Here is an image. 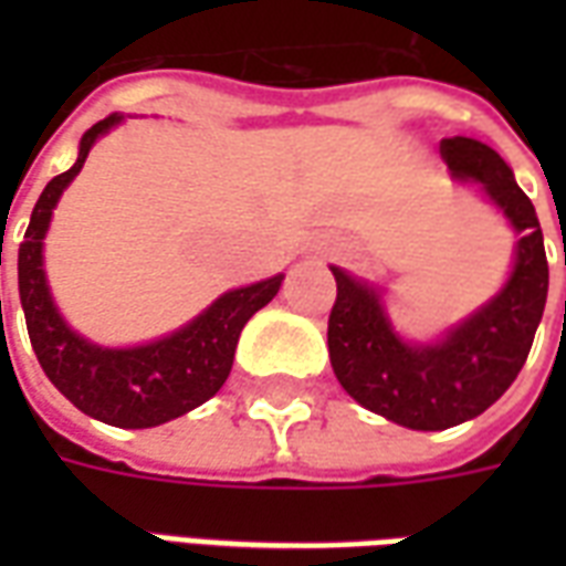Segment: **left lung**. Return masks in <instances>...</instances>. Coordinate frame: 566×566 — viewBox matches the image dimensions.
<instances>
[{
    "mask_svg": "<svg viewBox=\"0 0 566 566\" xmlns=\"http://www.w3.org/2000/svg\"><path fill=\"white\" fill-rule=\"evenodd\" d=\"M439 154L454 178L479 181L522 235L515 266L491 303L451 327L446 339L412 345L394 333L376 287L333 266L336 303L327 348L336 379L357 403L412 430H446L482 416L522 373L548 294V260L534 202L485 142L451 136ZM566 263V258H564Z\"/></svg>",
    "mask_w": 566,
    "mask_h": 566,
    "instance_id": "obj_1",
    "label": "left lung"
}]
</instances>
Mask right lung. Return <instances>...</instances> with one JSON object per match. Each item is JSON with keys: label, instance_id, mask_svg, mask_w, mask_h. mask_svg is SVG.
I'll return each mask as SVG.
<instances>
[{"label": "right lung", "instance_id": "obj_1", "mask_svg": "<svg viewBox=\"0 0 566 566\" xmlns=\"http://www.w3.org/2000/svg\"><path fill=\"white\" fill-rule=\"evenodd\" d=\"M115 124H120V115H108L99 124H93L81 139L75 166L51 178L42 190L20 242L18 287L32 352L39 357L44 376L54 381L56 391L69 403L78 406L84 416L105 424L139 430L185 416L221 391V385L233 369L239 333L258 308L279 294L284 275L227 291L187 327L136 348H103L69 331L48 291L42 239L60 193L81 172L93 142Z\"/></svg>", "mask_w": 566, "mask_h": 566}]
</instances>
